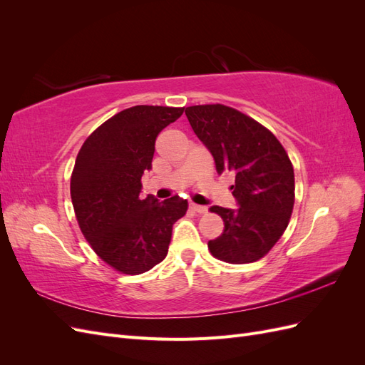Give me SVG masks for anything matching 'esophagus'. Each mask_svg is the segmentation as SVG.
<instances>
[{
    "label": "esophagus",
    "mask_w": 365,
    "mask_h": 365,
    "mask_svg": "<svg viewBox=\"0 0 365 365\" xmlns=\"http://www.w3.org/2000/svg\"><path fill=\"white\" fill-rule=\"evenodd\" d=\"M190 208H192V212H195V213H197V215H202V213L207 212V207L197 205V204H190Z\"/></svg>",
    "instance_id": "obj_1"
}]
</instances>
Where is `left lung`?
Returning a JSON list of instances; mask_svg holds the SVG:
<instances>
[{
	"instance_id": "left-lung-1",
	"label": "left lung",
	"mask_w": 365,
	"mask_h": 365,
	"mask_svg": "<svg viewBox=\"0 0 365 365\" xmlns=\"http://www.w3.org/2000/svg\"><path fill=\"white\" fill-rule=\"evenodd\" d=\"M195 134L212 152L216 170L233 172L239 208L213 205L222 235L208 240L213 257L252 263L271 251L289 224L295 201L294 168L282 143L259 121L220 103L185 108Z\"/></svg>"
}]
</instances>
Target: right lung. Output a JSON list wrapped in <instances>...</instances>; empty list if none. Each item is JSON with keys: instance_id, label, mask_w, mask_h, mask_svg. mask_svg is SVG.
I'll return each instance as SVG.
<instances>
[{"instance_id": "obj_1", "label": "right lung", "mask_w": 365, "mask_h": 365, "mask_svg": "<svg viewBox=\"0 0 365 365\" xmlns=\"http://www.w3.org/2000/svg\"><path fill=\"white\" fill-rule=\"evenodd\" d=\"M182 113L184 108L149 105L123 109L77 153L70 182L77 224L97 256L121 274H143L163 262L172 227L187 212V201L178 196L140 200L155 140Z\"/></svg>"}]
</instances>
